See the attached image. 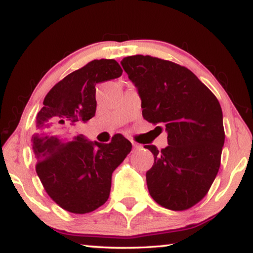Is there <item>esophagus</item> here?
Returning a JSON list of instances; mask_svg holds the SVG:
<instances>
[{"label": "esophagus", "mask_w": 253, "mask_h": 253, "mask_svg": "<svg viewBox=\"0 0 253 253\" xmlns=\"http://www.w3.org/2000/svg\"><path fill=\"white\" fill-rule=\"evenodd\" d=\"M131 145H133V149L134 150H137L138 148H141V146H139L137 143H135V142H131Z\"/></svg>", "instance_id": "obj_1"}]
</instances>
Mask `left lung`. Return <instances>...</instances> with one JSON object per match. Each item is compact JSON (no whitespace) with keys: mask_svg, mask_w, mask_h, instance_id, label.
<instances>
[{"mask_svg":"<svg viewBox=\"0 0 253 253\" xmlns=\"http://www.w3.org/2000/svg\"><path fill=\"white\" fill-rule=\"evenodd\" d=\"M122 66L141 95L143 118L168 133L167 148L144 146L154 158L146 171L150 195L167 209H190L206 197L219 170L225 142L220 104L190 69L175 62L136 54L124 58Z\"/></svg>","mask_w":253,"mask_h":253,"instance_id":"obj_1","label":"left lung"}]
</instances>
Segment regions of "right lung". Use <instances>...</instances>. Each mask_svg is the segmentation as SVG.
<instances>
[{
  "mask_svg": "<svg viewBox=\"0 0 253 253\" xmlns=\"http://www.w3.org/2000/svg\"><path fill=\"white\" fill-rule=\"evenodd\" d=\"M122 74L114 59L93 60L56 83L36 116L32 137L36 172L48 197L69 212L88 213L104 205L112 172L131 151L122 134L108 144L76 135L79 124L95 116L96 84Z\"/></svg>",
  "mask_w": 253,
  "mask_h": 253,
  "instance_id": "right-lung-1",
  "label": "right lung"
}]
</instances>
